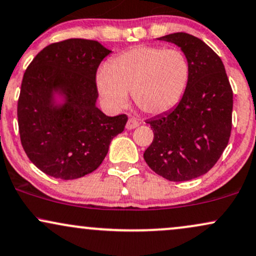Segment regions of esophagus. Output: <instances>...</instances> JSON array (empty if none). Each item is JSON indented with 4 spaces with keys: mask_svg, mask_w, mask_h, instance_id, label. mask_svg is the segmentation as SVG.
<instances>
[{
    "mask_svg": "<svg viewBox=\"0 0 256 256\" xmlns=\"http://www.w3.org/2000/svg\"><path fill=\"white\" fill-rule=\"evenodd\" d=\"M140 124V122L136 118H128V122H126V128L128 130H132V128H136Z\"/></svg>",
    "mask_w": 256,
    "mask_h": 256,
    "instance_id": "esophagus-1",
    "label": "esophagus"
}]
</instances>
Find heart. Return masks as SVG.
<instances>
[{
  "label": "heart",
  "instance_id": "obj_1",
  "mask_svg": "<svg viewBox=\"0 0 256 256\" xmlns=\"http://www.w3.org/2000/svg\"><path fill=\"white\" fill-rule=\"evenodd\" d=\"M188 80V60L180 50L137 46L116 56L110 68H100L96 86L110 108H124L131 92L142 110L161 114L181 100Z\"/></svg>",
  "mask_w": 256,
  "mask_h": 256
}]
</instances>
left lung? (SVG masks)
<instances>
[{
	"label": "left lung",
	"mask_w": 256,
	"mask_h": 256,
	"mask_svg": "<svg viewBox=\"0 0 256 256\" xmlns=\"http://www.w3.org/2000/svg\"><path fill=\"white\" fill-rule=\"evenodd\" d=\"M190 64V80L176 107L148 120L154 140L144 160L169 181H188L208 173L229 143L232 90L218 54L196 36L172 33Z\"/></svg>",
	"instance_id": "obj_1"
}]
</instances>
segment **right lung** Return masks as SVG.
I'll return each instance as SVG.
<instances>
[{
    "label": "right lung",
    "mask_w": 256,
    "mask_h": 256,
    "mask_svg": "<svg viewBox=\"0 0 256 256\" xmlns=\"http://www.w3.org/2000/svg\"><path fill=\"white\" fill-rule=\"evenodd\" d=\"M112 51L87 39H66L42 48L24 74L18 122L30 162L62 180L94 172L128 116H108L96 107L95 75Z\"/></svg>",
    "instance_id": "right-lung-1"
}]
</instances>
